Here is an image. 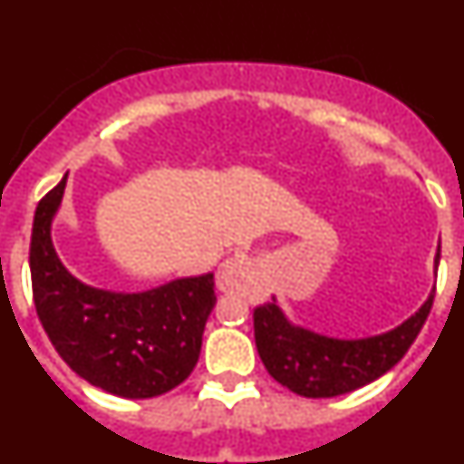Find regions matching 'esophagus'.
Here are the masks:
<instances>
[{
    "instance_id": "obj_1",
    "label": "esophagus",
    "mask_w": 464,
    "mask_h": 464,
    "mask_svg": "<svg viewBox=\"0 0 464 464\" xmlns=\"http://www.w3.org/2000/svg\"><path fill=\"white\" fill-rule=\"evenodd\" d=\"M251 260L244 256H237V257H229L227 262H223L216 274V285H218L220 293H229V290L239 288L244 285L248 274H251Z\"/></svg>"
}]
</instances>
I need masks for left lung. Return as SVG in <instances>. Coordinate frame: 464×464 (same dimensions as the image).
<instances>
[{"mask_svg":"<svg viewBox=\"0 0 464 464\" xmlns=\"http://www.w3.org/2000/svg\"><path fill=\"white\" fill-rule=\"evenodd\" d=\"M440 251L434 256V274ZM434 288L420 309L401 325L374 337L337 339L295 325L276 297L253 314L256 346L274 381L302 397H337L353 392L392 370L416 342L432 309Z\"/></svg>","mask_w":464,"mask_h":464,"instance_id":"8db88e82","label":"left lung"}]
</instances>
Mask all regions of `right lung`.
I'll use <instances>...</instances> for the list:
<instances>
[{"instance_id":"obj_1","label":"right lung","mask_w":464,"mask_h":464,"mask_svg":"<svg viewBox=\"0 0 464 464\" xmlns=\"http://www.w3.org/2000/svg\"><path fill=\"white\" fill-rule=\"evenodd\" d=\"M67 174L34 211L32 293L39 321L60 358L111 395L149 400L181 385L195 370L207 318L216 306L213 274L174 278L141 293L88 285L53 246Z\"/></svg>"}]
</instances>
